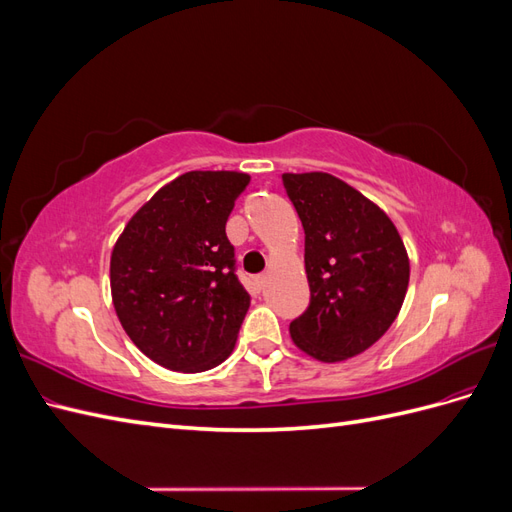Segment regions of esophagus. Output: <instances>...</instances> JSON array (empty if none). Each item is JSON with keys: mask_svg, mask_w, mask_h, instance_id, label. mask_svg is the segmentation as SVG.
<instances>
[{"mask_svg": "<svg viewBox=\"0 0 512 512\" xmlns=\"http://www.w3.org/2000/svg\"><path fill=\"white\" fill-rule=\"evenodd\" d=\"M254 282H256V286L262 290V288H265L267 286V273H260V275H256L254 277Z\"/></svg>", "mask_w": 512, "mask_h": 512, "instance_id": "1", "label": "esophagus"}]
</instances>
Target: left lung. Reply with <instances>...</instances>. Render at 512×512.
Here are the masks:
<instances>
[{
    "label": "left lung",
    "instance_id": "obj_1",
    "mask_svg": "<svg viewBox=\"0 0 512 512\" xmlns=\"http://www.w3.org/2000/svg\"><path fill=\"white\" fill-rule=\"evenodd\" d=\"M305 230L309 305L290 322L292 342L324 363L374 346L406 299L410 260L378 205L329 173H284Z\"/></svg>",
    "mask_w": 512,
    "mask_h": 512
}]
</instances>
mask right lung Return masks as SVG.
Masks as SVG:
<instances>
[{
	"instance_id": "obj_1",
	"label": "right lung",
	"mask_w": 512,
	"mask_h": 512,
	"mask_svg": "<svg viewBox=\"0 0 512 512\" xmlns=\"http://www.w3.org/2000/svg\"><path fill=\"white\" fill-rule=\"evenodd\" d=\"M247 183L235 170H190L153 194L113 247L117 318L166 369L207 371L235 348L250 294L235 273L226 220Z\"/></svg>"
}]
</instances>
